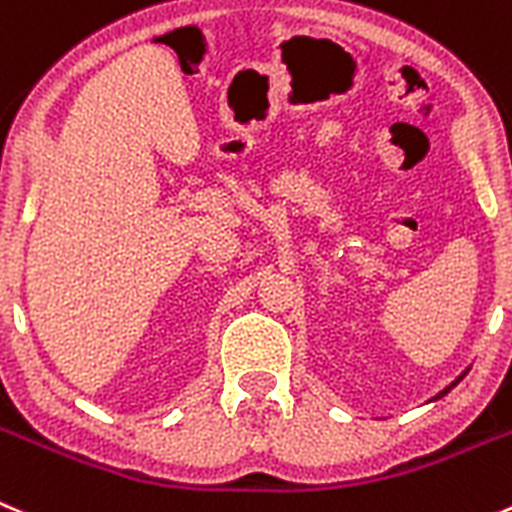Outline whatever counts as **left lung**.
Segmentation results:
<instances>
[{
  "mask_svg": "<svg viewBox=\"0 0 512 512\" xmlns=\"http://www.w3.org/2000/svg\"><path fill=\"white\" fill-rule=\"evenodd\" d=\"M467 371H470V366H467V369H465V371H462V374H460V376H457V379H455V381H452V384H450V386H444V389H442V391H439V394H437V396H434V399H432V401L442 399V396H444V394H450V391H452V389H455V386H457V384H460V381H462V379H465V376H467Z\"/></svg>",
  "mask_w": 512,
  "mask_h": 512,
  "instance_id": "1",
  "label": "left lung"
}]
</instances>
